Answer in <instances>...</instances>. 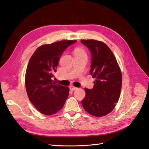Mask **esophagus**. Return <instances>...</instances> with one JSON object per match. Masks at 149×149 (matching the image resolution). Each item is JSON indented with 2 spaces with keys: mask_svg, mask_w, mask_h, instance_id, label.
<instances>
[{
  "mask_svg": "<svg viewBox=\"0 0 149 149\" xmlns=\"http://www.w3.org/2000/svg\"><path fill=\"white\" fill-rule=\"evenodd\" d=\"M70 90H72V91H74L75 90H77V88L74 87V86H70Z\"/></svg>",
  "mask_w": 149,
  "mask_h": 149,
  "instance_id": "1",
  "label": "esophagus"
}]
</instances>
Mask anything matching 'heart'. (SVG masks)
<instances>
[{
	"label": "heart",
	"instance_id": "obj_1",
	"mask_svg": "<svg viewBox=\"0 0 149 149\" xmlns=\"http://www.w3.org/2000/svg\"><path fill=\"white\" fill-rule=\"evenodd\" d=\"M75 53V56H77V55H86V53H85L84 50L82 49H76L74 51Z\"/></svg>",
	"mask_w": 149,
	"mask_h": 149
}]
</instances>
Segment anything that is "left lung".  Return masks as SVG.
Instances as JSON below:
<instances>
[{
  "label": "left lung",
  "mask_w": 149,
  "mask_h": 149,
  "mask_svg": "<svg viewBox=\"0 0 149 149\" xmlns=\"http://www.w3.org/2000/svg\"><path fill=\"white\" fill-rule=\"evenodd\" d=\"M91 56L90 73L95 79L92 89L84 88L82 100L84 109L90 115L100 117L109 113L118 102L122 88V73L111 50L105 43L94 40H81Z\"/></svg>",
  "instance_id": "1"
}]
</instances>
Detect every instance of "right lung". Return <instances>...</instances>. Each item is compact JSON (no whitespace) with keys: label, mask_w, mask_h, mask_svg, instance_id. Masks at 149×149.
Returning a JSON list of instances; mask_svg holds the SVG:
<instances>
[{"label":"right lung","mask_w":149,"mask_h":149,"mask_svg":"<svg viewBox=\"0 0 149 149\" xmlns=\"http://www.w3.org/2000/svg\"><path fill=\"white\" fill-rule=\"evenodd\" d=\"M76 40H62L39 47L28 63L26 88L29 100L38 111L51 115L61 109L69 94V88L52 80L59 60L65 49Z\"/></svg>","instance_id":"right-lung-1"}]
</instances>
